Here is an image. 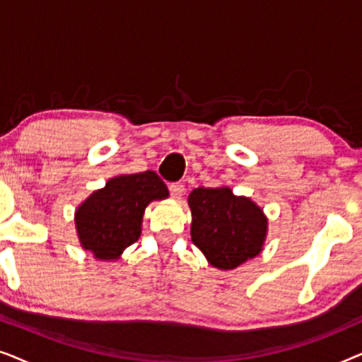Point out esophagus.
I'll use <instances>...</instances> for the list:
<instances>
[{
	"label": "esophagus",
	"mask_w": 362,
	"mask_h": 362,
	"mask_svg": "<svg viewBox=\"0 0 362 362\" xmlns=\"http://www.w3.org/2000/svg\"><path fill=\"white\" fill-rule=\"evenodd\" d=\"M170 192L173 199H181L182 192H185V185H181V182H173L170 186Z\"/></svg>",
	"instance_id": "obj_1"
}]
</instances>
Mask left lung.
<instances>
[{"label": "left lung", "instance_id": "1", "mask_svg": "<svg viewBox=\"0 0 362 362\" xmlns=\"http://www.w3.org/2000/svg\"><path fill=\"white\" fill-rule=\"evenodd\" d=\"M191 240L212 267L234 270L264 250L269 219L262 207L229 186L197 187L187 196Z\"/></svg>", "mask_w": 362, "mask_h": 362}]
</instances>
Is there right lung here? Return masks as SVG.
<instances>
[{
    "label": "right lung",
    "instance_id": "1",
    "mask_svg": "<svg viewBox=\"0 0 362 362\" xmlns=\"http://www.w3.org/2000/svg\"><path fill=\"white\" fill-rule=\"evenodd\" d=\"M170 191L155 171L118 175L77 206L74 222L78 244L97 260H118L141 235L143 214Z\"/></svg>",
    "mask_w": 362,
    "mask_h": 362
}]
</instances>
